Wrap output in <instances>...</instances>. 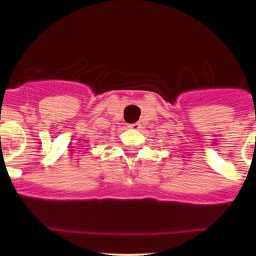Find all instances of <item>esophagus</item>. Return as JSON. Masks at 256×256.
<instances>
[{
	"instance_id": "1",
	"label": "esophagus",
	"mask_w": 256,
	"mask_h": 256,
	"mask_svg": "<svg viewBox=\"0 0 256 256\" xmlns=\"http://www.w3.org/2000/svg\"><path fill=\"white\" fill-rule=\"evenodd\" d=\"M140 128H141V124H138V122H134V124H130V125H128V128H131V130H138Z\"/></svg>"
}]
</instances>
